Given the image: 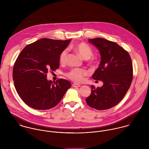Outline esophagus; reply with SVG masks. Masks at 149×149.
Segmentation results:
<instances>
[{"mask_svg": "<svg viewBox=\"0 0 149 149\" xmlns=\"http://www.w3.org/2000/svg\"><path fill=\"white\" fill-rule=\"evenodd\" d=\"M72 86H73V87H80L81 85H79V84H72Z\"/></svg>", "mask_w": 149, "mask_h": 149, "instance_id": "34e87169", "label": "esophagus"}]
</instances>
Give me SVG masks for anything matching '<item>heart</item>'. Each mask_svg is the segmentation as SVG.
Masks as SVG:
<instances>
[{"instance_id": "b5f03b06", "label": "heart", "mask_w": 149, "mask_h": 149, "mask_svg": "<svg viewBox=\"0 0 149 149\" xmlns=\"http://www.w3.org/2000/svg\"><path fill=\"white\" fill-rule=\"evenodd\" d=\"M73 49L82 58L85 60H89V63L92 65H96L97 63V61L94 58H91L93 55L92 49L87 43L80 42L74 46ZM67 50H64L60 55L59 60L61 64H64L66 60L67 57ZM88 73L84 69H73L66 73V76L72 81L80 83L83 81L84 77L88 75Z\"/></svg>"}]
</instances>
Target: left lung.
Masks as SVG:
<instances>
[{"label": "left lung", "instance_id": "8db88e82", "mask_svg": "<svg viewBox=\"0 0 149 149\" xmlns=\"http://www.w3.org/2000/svg\"><path fill=\"white\" fill-rule=\"evenodd\" d=\"M100 52L99 67L92 79L102 80L103 85L96 88L86 99L87 104L97 110L109 109L117 105L125 97L133 77V68L129 53L116 43L102 38L89 39Z\"/></svg>", "mask_w": 149, "mask_h": 149}]
</instances>
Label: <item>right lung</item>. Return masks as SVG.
I'll return each mask as SVG.
<instances>
[{
    "mask_svg": "<svg viewBox=\"0 0 149 149\" xmlns=\"http://www.w3.org/2000/svg\"><path fill=\"white\" fill-rule=\"evenodd\" d=\"M70 41L42 38L27 45L19 54L13 78L18 94L29 106L39 110L54 107L71 87L63 79L54 83L46 79L48 70L59 68L60 55Z\"/></svg>",
    "mask_w": 149,
    "mask_h": 149,
    "instance_id": "obj_1",
    "label": "right lung"
}]
</instances>
